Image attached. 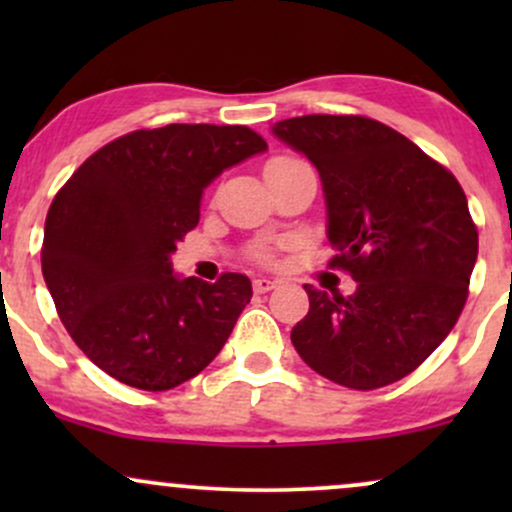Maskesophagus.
<instances>
[{
  "mask_svg": "<svg viewBox=\"0 0 512 512\" xmlns=\"http://www.w3.org/2000/svg\"><path fill=\"white\" fill-rule=\"evenodd\" d=\"M252 289H255V293H267L276 289V281L267 279V276H257V279L252 281Z\"/></svg>",
  "mask_w": 512,
  "mask_h": 512,
  "instance_id": "esophagus-1",
  "label": "esophagus"
}]
</instances>
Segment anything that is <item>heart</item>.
Returning a JSON list of instances; mask_svg holds the SVG:
<instances>
[{
  "mask_svg": "<svg viewBox=\"0 0 512 512\" xmlns=\"http://www.w3.org/2000/svg\"><path fill=\"white\" fill-rule=\"evenodd\" d=\"M291 161H298V158H289V156H279V158H272V161L267 163V166H274V163H291Z\"/></svg>",
  "mask_w": 512,
  "mask_h": 512,
  "instance_id": "heart-1",
  "label": "heart"
}]
</instances>
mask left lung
Masks as SVG:
<instances>
[{
    "mask_svg": "<svg viewBox=\"0 0 512 512\" xmlns=\"http://www.w3.org/2000/svg\"><path fill=\"white\" fill-rule=\"evenodd\" d=\"M317 168L327 240L356 291L303 289L308 315L291 330L315 373L375 390L419 368L467 301L479 236L450 170L404 134L358 115H303L272 125Z\"/></svg>",
    "mask_w": 512,
    "mask_h": 512,
    "instance_id": "left-lung-1",
    "label": "left lung"
}]
</instances>
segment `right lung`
<instances>
[{"label": "right lung", "instance_id": "obj_1", "mask_svg": "<svg viewBox=\"0 0 512 512\" xmlns=\"http://www.w3.org/2000/svg\"><path fill=\"white\" fill-rule=\"evenodd\" d=\"M240 125L137 129L86 158L52 199L43 276L84 354L137 390H173L214 361L252 298L245 274L216 284L173 272L204 190L264 154Z\"/></svg>", "mask_w": 512, "mask_h": 512}]
</instances>
